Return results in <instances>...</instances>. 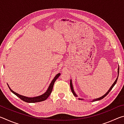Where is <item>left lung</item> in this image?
Returning <instances> with one entry per match:
<instances>
[{
  "instance_id": "obj_1",
  "label": "left lung",
  "mask_w": 124,
  "mask_h": 124,
  "mask_svg": "<svg viewBox=\"0 0 124 124\" xmlns=\"http://www.w3.org/2000/svg\"><path fill=\"white\" fill-rule=\"evenodd\" d=\"M119 67H118V68H117V75H119ZM117 78H118V75H117V78L116 79V80H115V81L114 82V83L113 84V85L111 86V87H110V89L108 90V91L106 92V93L104 94V95H103L102 96H101V97H99V98H95V99H93V100H92V102H93V101H99V100H102V99H103V98L104 97H106V96L108 95V94L109 93V92L110 91H111V90H112V89H113V87L114 86V85H115V84L116 83V81H117ZM70 89H71V91H72V93H73V95H74V96H75V97H78V96H77V95L76 93H75V92H74V89H73V84H72V79H70ZM79 100H83L84 99H83V98H78Z\"/></svg>"
}]
</instances>
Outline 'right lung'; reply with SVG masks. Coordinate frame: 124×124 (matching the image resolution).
Wrapping results in <instances>:
<instances>
[{"mask_svg":"<svg viewBox=\"0 0 124 124\" xmlns=\"http://www.w3.org/2000/svg\"><path fill=\"white\" fill-rule=\"evenodd\" d=\"M60 75H61L60 73H58V74H57L55 77H54V78L52 80L51 83H50V84L49 86V87H48V89L46 90V91L44 92L43 95L37 96V97H27V96L20 95V94H18L17 93H16V92H14V91H12V90L10 89V87H9V86L8 84V86H9V88L10 89V91H11L12 93L15 94L16 96H17L18 97H19L21 100H22V101H24V102H27V103H35V102H41V101H45L48 98V97L50 96V94H51V92L52 91V89H53L54 83V82H55V81L56 80V79H57L58 78L60 77Z\"/></svg>","mask_w":124,"mask_h":124,"instance_id":"obj_1","label":"right lung"}]
</instances>
